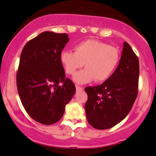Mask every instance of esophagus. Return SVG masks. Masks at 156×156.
Segmentation results:
<instances>
[{
  "label": "esophagus",
  "instance_id": "1",
  "mask_svg": "<svg viewBox=\"0 0 156 156\" xmlns=\"http://www.w3.org/2000/svg\"><path fill=\"white\" fill-rule=\"evenodd\" d=\"M76 90L77 91H81V90H83V88L81 87H80V86L76 85Z\"/></svg>",
  "mask_w": 156,
  "mask_h": 156
}]
</instances>
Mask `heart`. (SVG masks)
<instances>
[{"mask_svg": "<svg viewBox=\"0 0 156 156\" xmlns=\"http://www.w3.org/2000/svg\"><path fill=\"white\" fill-rule=\"evenodd\" d=\"M120 59L119 50L97 40H87L75 47V52L63 51L61 63L68 75H74L84 66L85 69L75 74L78 84H86L94 80L102 82L107 80L115 70Z\"/></svg>", "mask_w": 156, "mask_h": 156, "instance_id": "1", "label": "heart"}]
</instances>
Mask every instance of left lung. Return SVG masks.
I'll return each instance as SVG.
<instances>
[{"label":"left lung","instance_id":"1","mask_svg":"<svg viewBox=\"0 0 156 156\" xmlns=\"http://www.w3.org/2000/svg\"><path fill=\"white\" fill-rule=\"evenodd\" d=\"M139 75L138 57L125 41L120 62L112 75L100 85L85 88L86 116L91 126L106 130L126 117L137 97Z\"/></svg>","mask_w":156,"mask_h":156}]
</instances>
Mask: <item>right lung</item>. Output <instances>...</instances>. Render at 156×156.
Masks as SVG:
<instances>
[{"instance_id":"1","label":"right lung","mask_w":156,"mask_h":156,"mask_svg":"<svg viewBox=\"0 0 156 156\" xmlns=\"http://www.w3.org/2000/svg\"><path fill=\"white\" fill-rule=\"evenodd\" d=\"M69 41L66 33L44 31L26 43L16 74L19 95L25 109L36 122L53 125L61 119L76 89L60 61Z\"/></svg>"}]
</instances>
